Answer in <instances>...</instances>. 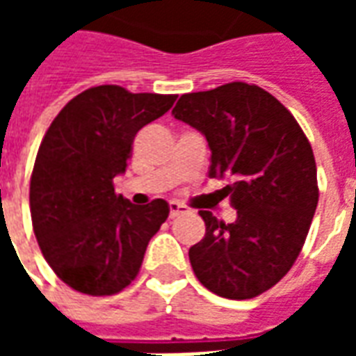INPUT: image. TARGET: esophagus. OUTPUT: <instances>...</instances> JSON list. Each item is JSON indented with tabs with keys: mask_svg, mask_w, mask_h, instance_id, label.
Wrapping results in <instances>:
<instances>
[{
	"mask_svg": "<svg viewBox=\"0 0 356 356\" xmlns=\"http://www.w3.org/2000/svg\"><path fill=\"white\" fill-rule=\"evenodd\" d=\"M186 208L185 206H181V204H177V202H171L170 204V217H177L181 216V213H185Z\"/></svg>",
	"mask_w": 356,
	"mask_h": 356,
	"instance_id": "obj_1",
	"label": "esophagus"
}]
</instances>
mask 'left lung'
I'll return each instance as SVG.
<instances>
[{
  "label": "left lung",
  "instance_id": "1",
  "mask_svg": "<svg viewBox=\"0 0 356 356\" xmlns=\"http://www.w3.org/2000/svg\"><path fill=\"white\" fill-rule=\"evenodd\" d=\"M206 137L209 177L236 209L232 223L200 211L204 238L188 250L196 278L227 299L273 288L298 259L318 204L316 163L290 110L244 81L181 95L171 112Z\"/></svg>",
  "mask_w": 356,
  "mask_h": 356
}]
</instances>
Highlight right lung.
Listing matches in <instances>:
<instances>
[{
    "instance_id": "right-lung-1",
    "label": "right lung",
    "mask_w": 356,
    "mask_h": 356,
    "mask_svg": "<svg viewBox=\"0 0 356 356\" xmlns=\"http://www.w3.org/2000/svg\"><path fill=\"white\" fill-rule=\"evenodd\" d=\"M175 99L99 86L74 97L45 133L30 179L32 225L45 261L74 290L112 296L129 286L170 216L162 198L135 206L114 193V177L139 129Z\"/></svg>"
}]
</instances>
